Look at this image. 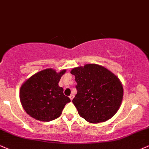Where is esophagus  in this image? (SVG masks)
<instances>
[{
    "label": "esophagus",
    "instance_id": "34e87169",
    "mask_svg": "<svg viewBox=\"0 0 149 149\" xmlns=\"http://www.w3.org/2000/svg\"><path fill=\"white\" fill-rule=\"evenodd\" d=\"M69 97H70V100H72V99L74 98V95H71Z\"/></svg>",
    "mask_w": 149,
    "mask_h": 149
}]
</instances>
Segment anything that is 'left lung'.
I'll list each match as a JSON object with an SVG mask.
<instances>
[{
    "label": "left lung",
    "instance_id": "8db88e82",
    "mask_svg": "<svg viewBox=\"0 0 149 149\" xmlns=\"http://www.w3.org/2000/svg\"><path fill=\"white\" fill-rule=\"evenodd\" d=\"M77 83L72 103L79 115L93 124L104 122L116 114L122 104L124 89L120 80L102 65L86 64L70 71Z\"/></svg>",
    "mask_w": 149,
    "mask_h": 149
}]
</instances>
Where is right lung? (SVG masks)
Returning <instances> with one entry per match:
<instances>
[{
	"mask_svg": "<svg viewBox=\"0 0 149 149\" xmlns=\"http://www.w3.org/2000/svg\"><path fill=\"white\" fill-rule=\"evenodd\" d=\"M66 70L56 72L47 68L38 72L22 84L19 92L23 109L32 118L41 122H49L58 118L69 97L63 94L58 82Z\"/></svg>",
	"mask_w": 149,
	"mask_h": 149,
	"instance_id": "obj_1",
	"label": "right lung"
}]
</instances>
